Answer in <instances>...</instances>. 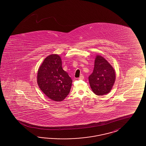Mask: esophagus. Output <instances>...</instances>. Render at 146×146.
I'll return each mask as SVG.
<instances>
[{
    "instance_id": "obj_1",
    "label": "esophagus",
    "mask_w": 146,
    "mask_h": 146,
    "mask_svg": "<svg viewBox=\"0 0 146 146\" xmlns=\"http://www.w3.org/2000/svg\"><path fill=\"white\" fill-rule=\"evenodd\" d=\"M84 76L83 75L80 76L79 78V80H84Z\"/></svg>"
}]
</instances>
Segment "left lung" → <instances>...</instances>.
Here are the masks:
<instances>
[{"label":"left lung","instance_id":"1","mask_svg":"<svg viewBox=\"0 0 146 146\" xmlns=\"http://www.w3.org/2000/svg\"><path fill=\"white\" fill-rule=\"evenodd\" d=\"M88 79L93 92L97 95H104L109 93L113 86L115 71L104 58L97 56L93 73L89 75Z\"/></svg>","mask_w":146,"mask_h":146}]
</instances>
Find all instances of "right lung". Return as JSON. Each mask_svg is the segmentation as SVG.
Wrapping results in <instances>:
<instances>
[{
	"instance_id": "right-lung-1",
	"label": "right lung",
	"mask_w": 146,
	"mask_h": 146,
	"mask_svg": "<svg viewBox=\"0 0 146 146\" xmlns=\"http://www.w3.org/2000/svg\"><path fill=\"white\" fill-rule=\"evenodd\" d=\"M72 83L62 68L60 56L51 54L44 59L37 73V84L46 96L54 101H62L70 93Z\"/></svg>"
}]
</instances>
